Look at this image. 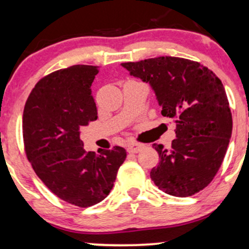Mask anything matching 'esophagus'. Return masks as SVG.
I'll return each instance as SVG.
<instances>
[{"label": "esophagus", "instance_id": "esophagus-1", "mask_svg": "<svg viewBox=\"0 0 249 249\" xmlns=\"http://www.w3.org/2000/svg\"><path fill=\"white\" fill-rule=\"evenodd\" d=\"M142 144H138V142H132V144H130L127 146V152L130 153H138L139 151L142 150Z\"/></svg>", "mask_w": 249, "mask_h": 249}]
</instances>
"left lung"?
I'll use <instances>...</instances> for the list:
<instances>
[{
	"instance_id": "left-lung-1",
	"label": "left lung",
	"mask_w": 249,
	"mask_h": 249,
	"mask_svg": "<svg viewBox=\"0 0 249 249\" xmlns=\"http://www.w3.org/2000/svg\"><path fill=\"white\" fill-rule=\"evenodd\" d=\"M122 67L150 84L161 115L177 123L170 150L153 144L160 158L150 172L156 186L181 198L204 190L221 166L232 136V113L221 81L200 63L179 57Z\"/></svg>"
}]
</instances>
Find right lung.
Here are the masks:
<instances>
[{"mask_svg":"<svg viewBox=\"0 0 249 249\" xmlns=\"http://www.w3.org/2000/svg\"><path fill=\"white\" fill-rule=\"evenodd\" d=\"M98 67L72 65L44 77L25 103L23 139L31 166L59 199L78 207L104 200L126 158L121 146L84 150L79 127L97 119L91 84Z\"/></svg>","mask_w":249,"mask_h":249,"instance_id":"obj_1","label":"right lung"}]
</instances>
